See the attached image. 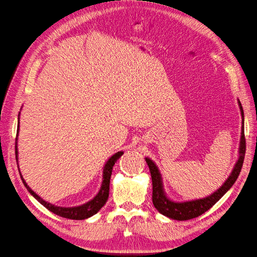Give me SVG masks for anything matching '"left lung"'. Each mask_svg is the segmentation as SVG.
<instances>
[{"label": "left lung", "mask_w": 257, "mask_h": 257, "mask_svg": "<svg viewBox=\"0 0 257 257\" xmlns=\"http://www.w3.org/2000/svg\"><path fill=\"white\" fill-rule=\"evenodd\" d=\"M238 105L241 111V116H242V126H241V137H240V145H239V157L238 161L232 168L229 177L225 180V182L212 194L204 198L193 199L188 201H175L167 197L166 193L163 186L162 175L158 166L155 163L149 158H146V162L149 166L151 178H152V201L155 209L158 211L165 215L169 219L177 220V221H186L197 217L200 214L205 213L207 210L211 208L216 201H219L222 196L226 193L237 180V178L241 172V167L243 164L244 154H245V139H244V114L241 103L238 100Z\"/></svg>", "instance_id": "1"}]
</instances>
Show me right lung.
<instances>
[{
  "mask_svg": "<svg viewBox=\"0 0 257 257\" xmlns=\"http://www.w3.org/2000/svg\"><path fill=\"white\" fill-rule=\"evenodd\" d=\"M19 119V118H18ZM18 134H19V120H18V126H17V138H16V161H17V164H18ZM123 154V151H119L114 153L111 158H109L106 162V164L104 166L103 169V182L102 185H100V189L98 191V193L95 195V197H93L90 201L88 203H85L83 205L80 206H76V207H59V206H54L48 201L44 200L41 196H38L37 194L32 191V189L30 188V186L27 184L26 180L23 179L20 170V177H21V180L25 184V186L27 188V190L31 193V195H32L36 200L40 201V203L47 208L49 211L53 212L54 214L60 215L62 217H66V219H71V220H84V219H88V217L92 216L96 214L100 208H102L108 199V196H109V184H110V177H111V173H112V167L114 165V163L118 161L121 155ZM19 166V164H18ZM19 168V167H18Z\"/></svg>",
  "mask_w": 257,
  "mask_h": 257,
  "instance_id": "add662e5",
  "label": "right lung"
}]
</instances>
